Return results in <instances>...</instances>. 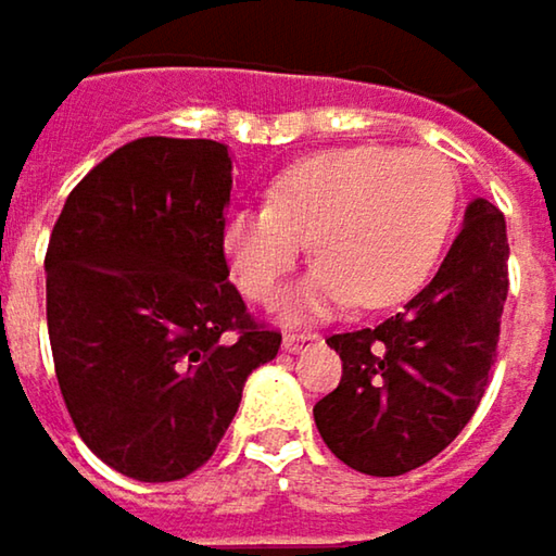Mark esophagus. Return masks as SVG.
<instances>
[{"label": "esophagus", "mask_w": 556, "mask_h": 556, "mask_svg": "<svg viewBox=\"0 0 556 556\" xmlns=\"http://www.w3.org/2000/svg\"><path fill=\"white\" fill-rule=\"evenodd\" d=\"M315 341H318V334H312V331H302V334H286V338H282V348H286L289 354H299V351L312 348Z\"/></svg>", "instance_id": "obj_1"}]
</instances>
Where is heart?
Masks as SVG:
<instances>
[{
    "label": "heart",
    "mask_w": 556,
    "mask_h": 556,
    "mask_svg": "<svg viewBox=\"0 0 556 556\" xmlns=\"http://www.w3.org/2000/svg\"><path fill=\"white\" fill-rule=\"evenodd\" d=\"M457 195V169L438 151L334 148L282 169L270 202L228 215L222 248L238 286L254 302H270L312 238L321 261L282 299L292 321L325 318L351 302L380 308L431 277Z\"/></svg>",
    "instance_id": "1"
}]
</instances>
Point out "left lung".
Masks as SVG:
<instances>
[{
    "label": "left lung",
    "mask_w": 556,
    "mask_h": 556,
    "mask_svg": "<svg viewBox=\"0 0 556 556\" xmlns=\"http://www.w3.org/2000/svg\"><path fill=\"white\" fill-rule=\"evenodd\" d=\"M505 295V218L490 199H473L444 264L402 312L328 338L344 364L338 389L315 402L331 454L367 477L438 457L486 392Z\"/></svg>",
    "instance_id": "8db88e82"
}]
</instances>
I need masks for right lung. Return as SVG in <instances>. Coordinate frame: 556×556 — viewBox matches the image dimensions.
Returning a JSON list of instances; mask_svg holds the SVG:
<instances>
[{
	"label": "right lung",
	"instance_id": "1",
	"mask_svg": "<svg viewBox=\"0 0 556 556\" xmlns=\"http://www.w3.org/2000/svg\"><path fill=\"white\" fill-rule=\"evenodd\" d=\"M231 169L218 141L138 138L79 179L48 244L66 412L102 464L141 483L182 480L215 454L282 341L228 282Z\"/></svg>",
	"mask_w": 556,
	"mask_h": 556
}]
</instances>
